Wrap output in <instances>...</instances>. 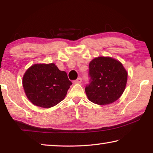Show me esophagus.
<instances>
[{"mask_svg":"<svg viewBox=\"0 0 153 153\" xmlns=\"http://www.w3.org/2000/svg\"><path fill=\"white\" fill-rule=\"evenodd\" d=\"M82 80L81 77H78V78H77L76 80L74 81L73 83L75 84H80V83H82Z\"/></svg>","mask_w":153,"mask_h":153,"instance_id":"34e87169","label":"esophagus"}]
</instances>
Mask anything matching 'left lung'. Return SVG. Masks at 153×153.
Returning a JSON list of instances; mask_svg holds the SVG:
<instances>
[{"mask_svg": "<svg viewBox=\"0 0 153 153\" xmlns=\"http://www.w3.org/2000/svg\"><path fill=\"white\" fill-rule=\"evenodd\" d=\"M90 83L85 88L90 101L99 105H109L125 90L128 72L122 63L110 56H98L89 63Z\"/></svg>", "mask_w": 153, "mask_h": 153, "instance_id": "8db88e82", "label": "left lung"}]
</instances>
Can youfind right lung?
Segmentation results:
<instances>
[{"mask_svg":"<svg viewBox=\"0 0 153 153\" xmlns=\"http://www.w3.org/2000/svg\"><path fill=\"white\" fill-rule=\"evenodd\" d=\"M28 100L37 107L51 108L63 100L72 83L55 63H38L28 68L22 79Z\"/></svg>","mask_w":153,"mask_h":153,"instance_id":"1","label":"right lung"}]
</instances>
